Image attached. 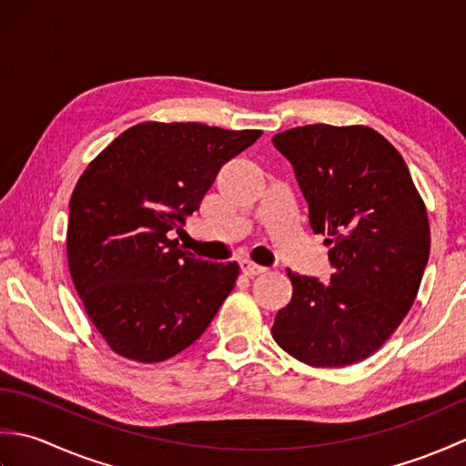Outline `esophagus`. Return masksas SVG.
Returning <instances> with one entry per match:
<instances>
[{"label": "esophagus", "mask_w": 466, "mask_h": 466, "mask_svg": "<svg viewBox=\"0 0 466 466\" xmlns=\"http://www.w3.org/2000/svg\"><path fill=\"white\" fill-rule=\"evenodd\" d=\"M240 268H242V272L246 276H258V274L268 270V268H266V266H260V264H256L252 260H240Z\"/></svg>", "instance_id": "34e87169"}]
</instances>
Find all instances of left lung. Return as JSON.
<instances>
[{
    "mask_svg": "<svg viewBox=\"0 0 466 466\" xmlns=\"http://www.w3.org/2000/svg\"><path fill=\"white\" fill-rule=\"evenodd\" d=\"M272 144L294 167L334 268L329 284L289 270L294 292L272 336L304 364H356L390 339L417 299L431 252L427 208L397 147L372 127L300 126Z\"/></svg>",
    "mask_w": 466,
    "mask_h": 466,
    "instance_id": "1",
    "label": "left lung"
}]
</instances>
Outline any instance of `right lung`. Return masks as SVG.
<instances>
[{"mask_svg":"<svg viewBox=\"0 0 466 466\" xmlns=\"http://www.w3.org/2000/svg\"><path fill=\"white\" fill-rule=\"evenodd\" d=\"M260 136L144 122L86 167L69 200L67 264L87 316L114 352L162 362L212 322L240 266L196 258L170 232L200 208L220 167Z\"/></svg>","mask_w":466,"mask_h":466,"instance_id":"1","label":"right lung"}]
</instances>
